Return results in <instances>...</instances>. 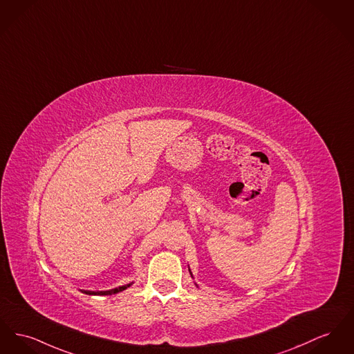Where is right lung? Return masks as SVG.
Instances as JSON below:
<instances>
[{"instance_id": "add662e5", "label": "right lung", "mask_w": 354, "mask_h": 354, "mask_svg": "<svg viewBox=\"0 0 354 354\" xmlns=\"http://www.w3.org/2000/svg\"><path fill=\"white\" fill-rule=\"evenodd\" d=\"M131 286V283L129 285H125V286H120V288H116V289H112V290H105V291H84L85 294H93V295H112V294H116V292H119V291H123L127 289V288H129Z\"/></svg>"}]
</instances>
